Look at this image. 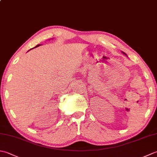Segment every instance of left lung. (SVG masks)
<instances>
[{
    "label": "left lung",
    "instance_id": "1",
    "mask_svg": "<svg viewBox=\"0 0 157 157\" xmlns=\"http://www.w3.org/2000/svg\"><path fill=\"white\" fill-rule=\"evenodd\" d=\"M123 52V54H124V55H126V56H127V55H126V54H125V52Z\"/></svg>",
    "mask_w": 157,
    "mask_h": 157
}]
</instances>
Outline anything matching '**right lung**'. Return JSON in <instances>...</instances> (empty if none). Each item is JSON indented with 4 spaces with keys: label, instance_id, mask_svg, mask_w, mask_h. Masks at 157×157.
<instances>
[{
    "label": "right lung",
    "instance_id": "right-lung-1",
    "mask_svg": "<svg viewBox=\"0 0 157 157\" xmlns=\"http://www.w3.org/2000/svg\"><path fill=\"white\" fill-rule=\"evenodd\" d=\"M40 46V44H38V45H37V46H36V47H34V48H36V47H37V46ZM30 50H31V49H30Z\"/></svg>",
    "mask_w": 157,
    "mask_h": 157
}]
</instances>
